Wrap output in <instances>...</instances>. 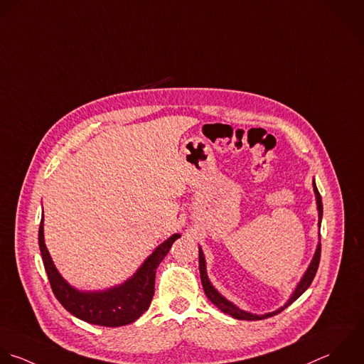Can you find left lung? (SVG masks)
Instances as JSON below:
<instances>
[{"instance_id": "obj_1", "label": "left lung", "mask_w": 364, "mask_h": 364, "mask_svg": "<svg viewBox=\"0 0 364 364\" xmlns=\"http://www.w3.org/2000/svg\"><path fill=\"white\" fill-rule=\"evenodd\" d=\"M314 191H315V197H316V204H318V213H319V230H321V223H322V215H323V205H322V197L318 191V187H316V183L314 180ZM198 261H200V277H201V284H203V289L207 295V298L224 314L232 316L234 319H240V321H262V319H267V318H271V316H275L278 314H281L284 309H287L291 304H294L312 284L315 275H316V271H318V267H319V261H321V232H319V242H318V247H316V251H315V255L306 269V272L304 274L302 279L299 281V284L296 285L295 291L292 292V295L289 296V299L287 301V304L281 308H278L277 311L274 312H269V314H265V315H257V314H251V312H247V311H242L240 309L237 305H234L232 302H230L227 298H224L211 284L208 275H207V265H205V258H204V252L201 250V247H198Z\"/></svg>"}]
</instances>
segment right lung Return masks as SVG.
Here are the masks:
<instances>
[{
	"instance_id": "add662e5",
	"label": "right lung",
	"mask_w": 364,
	"mask_h": 364,
	"mask_svg": "<svg viewBox=\"0 0 364 364\" xmlns=\"http://www.w3.org/2000/svg\"><path fill=\"white\" fill-rule=\"evenodd\" d=\"M180 237V234H173L144 259L129 279L105 291H79L62 278L45 245L43 213L38 242L52 292L59 304L80 321L97 326L119 328L133 323L149 309L154 295L156 269L170 251L173 242Z\"/></svg>"
}]
</instances>
